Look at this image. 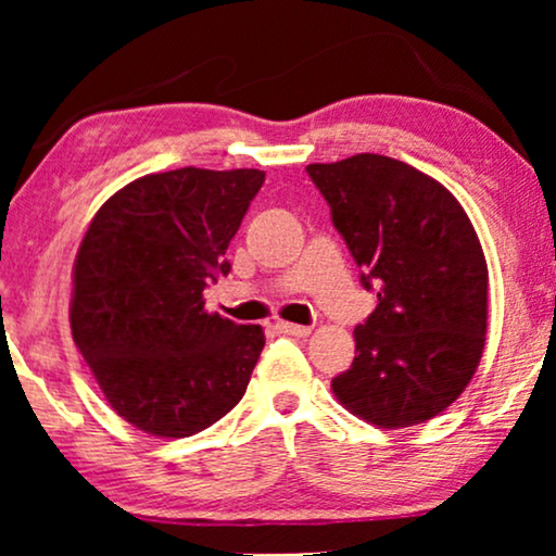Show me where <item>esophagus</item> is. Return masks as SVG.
<instances>
[{
  "label": "esophagus",
  "mask_w": 556,
  "mask_h": 556,
  "mask_svg": "<svg viewBox=\"0 0 556 556\" xmlns=\"http://www.w3.org/2000/svg\"><path fill=\"white\" fill-rule=\"evenodd\" d=\"M276 329H278L280 333H288V337H308V333H311L308 326L291 324V321H278Z\"/></svg>",
  "instance_id": "obj_1"
}]
</instances>
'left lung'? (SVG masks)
Masks as SVG:
<instances>
[{
  "mask_svg": "<svg viewBox=\"0 0 556 556\" xmlns=\"http://www.w3.org/2000/svg\"><path fill=\"white\" fill-rule=\"evenodd\" d=\"M306 172L379 301L331 390L377 428L430 420L460 397L483 354L489 268L473 225L440 181L397 159L356 154Z\"/></svg>",
  "mask_w": 556,
  "mask_h": 556,
  "instance_id": "8db88e82",
  "label": "left lung"
}]
</instances>
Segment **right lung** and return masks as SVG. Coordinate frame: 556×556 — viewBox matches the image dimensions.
Masks as SVG:
<instances>
[{
    "mask_svg": "<svg viewBox=\"0 0 556 556\" xmlns=\"http://www.w3.org/2000/svg\"><path fill=\"white\" fill-rule=\"evenodd\" d=\"M265 172L147 174L96 212L73 265L71 329L109 405L149 435L189 438L242 400L261 326L204 311Z\"/></svg>",
    "mask_w": 556,
    "mask_h": 556,
    "instance_id": "1",
    "label": "right lung"
}]
</instances>
